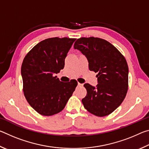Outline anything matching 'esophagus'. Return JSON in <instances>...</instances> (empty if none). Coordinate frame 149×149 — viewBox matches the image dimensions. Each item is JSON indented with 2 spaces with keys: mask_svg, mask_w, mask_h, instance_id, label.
Instances as JSON below:
<instances>
[{
  "mask_svg": "<svg viewBox=\"0 0 149 149\" xmlns=\"http://www.w3.org/2000/svg\"><path fill=\"white\" fill-rule=\"evenodd\" d=\"M77 86H78V87H82V86H83V84H80V83H78V84H77Z\"/></svg>",
  "mask_w": 149,
  "mask_h": 149,
  "instance_id": "esophagus-1",
  "label": "esophagus"
}]
</instances>
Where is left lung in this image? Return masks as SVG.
<instances>
[{
  "label": "left lung",
  "mask_w": 149,
  "mask_h": 149,
  "mask_svg": "<svg viewBox=\"0 0 149 149\" xmlns=\"http://www.w3.org/2000/svg\"><path fill=\"white\" fill-rule=\"evenodd\" d=\"M74 47L87 57L90 71L98 73L97 87L84 85V108L97 116L109 115L122 104L127 92L129 70L125 57L110 42L98 37H81Z\"/></svg>",
  "instance_id": "1"
}]
</instances>
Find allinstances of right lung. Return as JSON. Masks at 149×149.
<instances>
[{
  "label": "right lung",
  "mask_w": 149,
  "mask_h": 149,
  "mask_svg": "<svg viewBox=\"0 0 149 149\" xmlns=\"http://www.w3.org/2000/svg\"><path fill=\"white\" fill-rule=\"evenodd\" d=\"M75 41L68 37L45 39L24 58L21 68L24 94L41 115L50 116L61 112L77 87L76 80L64 83L54 76L64 68L65 58Z\"/></svg>",
  "instance_id": "obj_1"
}]
</instances>
